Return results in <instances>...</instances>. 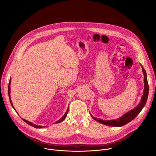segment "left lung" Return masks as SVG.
Segmentation results:
<instances>
[{
    "mask_svg": "<svg viewBox=\"0 0 156 156\" xmlns=\"http://www.w3.org/2000/svg\"><path fill=\"white\" fill-rule=\"evenodd\" d=\"M142 66V71L144 74V91H143V95L141 97V101L139 103V104L133 109L129 110V112H126L124 115H123L122 117H119V119H117L115 120H102V119H99L98 118H96L93 117L91 114V116L93 119H94L95 120L98 121V122L105 125L107 126H115V127H120L122 126L131 120L134 119L141 111V110L144 107L147 98H148V94H149V85L147 83V75L145 70L143 69Z\"/></svg>",
    "mask_w": 156,
    "mask_h": 156,
    "instance_id": "obj_1",
    "label": "left lung"
}]
</instances>
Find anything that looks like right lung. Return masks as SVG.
<instances>
[{"instance_id": "add662e5", "label": "right lung", "mask_w": 156, "mask_h": 156, "mask_svg": "<svg viewBox=\"0 0 156 156\" xmlns=\"http://www.w3.org/2000/svg\"><path fill=\"white\" fill-rule=\"evenodd\" d=\"M10 84H11V77H10V81H9V86H8V93H9V99H10V103H11V105H12V107L14 108V110H15V112H16V110H15V107H13V104H12V100H11V97H10ZM68 112H69V108H67V110H66V112H65V114L63 115V116L60 119H59L58 120H57L56 122H55V123H60V122H62L65 118H66V115H67V114H68ZM17 113V112H16ZM18 114V113H17ZM23 120V121L24 122H25L27 123H28V125H31V126H33V127H34V128H42V127H45V126H40V125H35V124H34V123H33L32 122H28V120H25V119H22Z\"/></svg>"}]
</instances>
